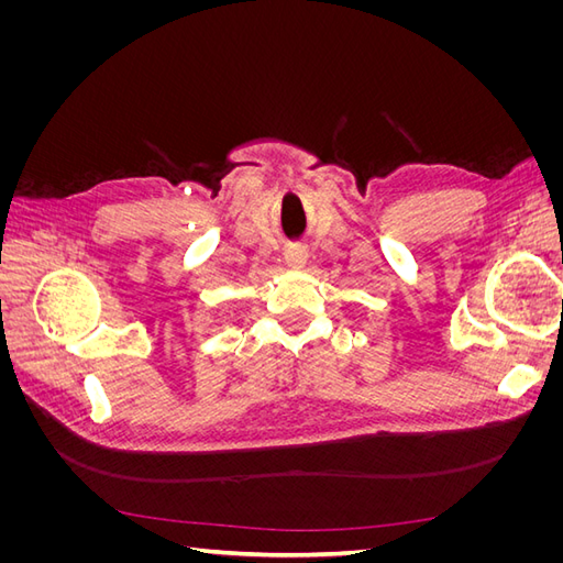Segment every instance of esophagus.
Returning a JSON list of instances; mask_svg holds the SVG:
<instances>
[{"label": "esophagus", "mask_w": 563, "mask_h": 563, "mask_svg": "<svg viewBox=\"0 0 563 563\" xmlns=\"http://www.w3.org/2000/svg\"><path fill=\"white\" fill-rule=\"evenodd\" d=\"M286 263H288V267H296V269H300L302 265H305V258H308V255H305V249L302 246H288L286 249Z\"/></svg>", "instance_id": "obj_1"}]
</instances>
